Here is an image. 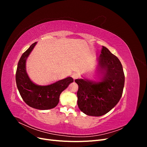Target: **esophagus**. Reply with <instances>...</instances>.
Wrapping results in <instances>:
<instances>
[{
	"label": "esophagus",
	"mask_w": 147,
	"mask_h": 147,
	"mask_svg": "<svg viewBox=\"0 0 147 147\" xmlns=\"http://www.w3.org/2000/svg\"><path fill=\"white\" fill-rule=\"evenodd\" d=\"M72 78L74 80H75V79H77V78H78L79 77V74L78 73H74L72 74Z\"/></svg>",
	"instance_id": "34e87169"
}]
</instances>
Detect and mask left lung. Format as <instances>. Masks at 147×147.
Returning <instances> with one entry per match:
<instances>
[{"mask_svg": "<svg viewBox=\"0 0 147 147\" xmlns=\"http://www.w3.org/2000/svg\"><path fill=\"white\" fill-rule=\"evenodd\" d=\"M97 80L76 79L78 85V108L89 116H102L112 110L121 99L124 85L123 67L118 57L102 47L97 58Z\"/></svg>", "mask_w": 147, "mask_h": 147, "instance_id": "obj_1", "label": "left lung"}]
</instances>
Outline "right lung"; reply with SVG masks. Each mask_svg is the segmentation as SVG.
<instances>
[{
	"instance_id": "1",
	"label": "right lung",
	"mask_w": 147,
	"mask_h": 147,
	"mask_svg": "<svg viewBox=\"0 0 147 147\" xmlns=\"http://www.w3.org/2000/svg\"><path fill=\"white\" fill-rule=\"evenodd\" d=\"M36 44H32L21 57L16 72V86L22 99L30 107L51 109L58 104L61 93L74 80L68 77L48 85H38L31 80L26 71V61Z\"/></svg>"
}]
</instances>
